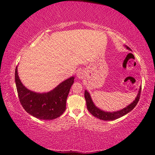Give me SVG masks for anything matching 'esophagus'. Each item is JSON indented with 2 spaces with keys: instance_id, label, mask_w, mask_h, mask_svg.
<instances>
[{
  "instance_id": "obj_1",
  "label": "esophagus",
  "mask_w": 155,
  "mask_h": 155,
  "mask_svg": "<svg viewBox=\"0 0 155 155\" xmlns=\"http://www.w3.org/2000/svg\"><path fill=\"white\" fill-rule=\"evenodd\" d=\"M77 78H83V72L82 71V70H78V71L77 72Z\"/></svg>"
}]
</instances>
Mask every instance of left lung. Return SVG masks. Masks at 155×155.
I'll return each instance as SVG.
<instances>
[{
	"label": "left lung",
	"mask_w": 155,
	"mask_h": 155,
	"mask_svg": "<svg viewBox=\"0 0 155 155\" xmlns=\"http://www.w3.org/2000/svg\"><path fill=\"white\" fill-rule=\"evenodd\" d=\"M129 51H131V49L128 47L127 46H124ZM141 91V87L140 86V90L138 91V94L136 97L133 103H131L129 105H128L123 108L121 110L117 111L114 112H109V111H105L103 110H101L99 109L98 107H97L95 104H94V102L92 101V99L91 98V96L90 93L88 92L87 90L85 91V98L86 101V104H87V108L88 111L91 113V114H92L94 117H97V118L101 119L102 120H104V121H111V120H114L117 118H120L122 116H124L126 114H127L128 113H129L130 111L135 108V106L137 105L139 100H140V94Z\"/></svg>",
	"instance_id": "left-lung-1"
}]
</instances>
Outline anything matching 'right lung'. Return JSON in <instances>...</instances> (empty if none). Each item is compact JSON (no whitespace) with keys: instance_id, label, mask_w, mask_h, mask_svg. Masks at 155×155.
<instances>
[{"instance_id":"right-lung-1","label":"right lung","mask_w":155,"mask_h":155,"mask_svg":"<svg viewBox=\"0 0 155 155\" xmlns=\"http://www.w3.org/2000/svg\"><path fill=\"white\" fill-rule=\"evenodd\" d=\"M74 80V77H71L48 92L37 93L28 90L21 82L18 66L15 70V85L21 104L28 114L40 120H54L64 114Z\"/></svg>"}]
</instances>
